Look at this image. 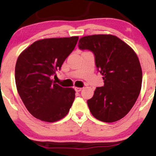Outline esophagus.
I'll return each mask as SVG.
<instances>
[{"label": "esophagus", "instance_id": "esophagus-1", "mask_svg": "<svg viewBox=\"0 0 156 156\" xmlns=\"http://www.w3.org/2000/svg\"><path fill=\"white\" fill-rule=\"evenodd\" d=\"M75 91H76V92H81V89H82V88H80V87H75Z\"/></svg>", "mask_w": 156, "mask_h": 156}]
</instances>
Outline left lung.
Here are the masks:
<instances>
[{
	"instance_id": "8db88e82",
	"label": "left lung",
	"mask_w": 156,
	"mask_h": 156,
	"mask_svg": "<svg viewBox=\"0 0 156 156\" xmlns=\"http://www.w3.org/2000/svg\"><path fill=\"white\" fill-rule=\"evenodd\" d=\"M78 47L93 52L104 80V85L95 88L87 101L91 113L106 123L120 120L133 107L141 91L142 70L137 54L123 40L109 34L83 36Z\"/></svg>"
}]
</instances>
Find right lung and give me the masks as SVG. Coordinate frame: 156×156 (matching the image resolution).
Wrapping results in <instances>:
<instances>
[{"mask_svg":"<svg viewBox=\"0 0 156 156\" xmlns=\"http://www.w3.org/2000/svg\"><path fill=\"white\" fill-rule=\"evenodd\" d=\"M78 36L49 38L24 50L15 65V84L28 111L45 122H56L68 114L75 98L72 88H63L51 79L75 49Z\"/></svg>","mask_w":156,"mask_h":156,"instance_id":"right-lung-1","label":"right lung"}]
</instances>
